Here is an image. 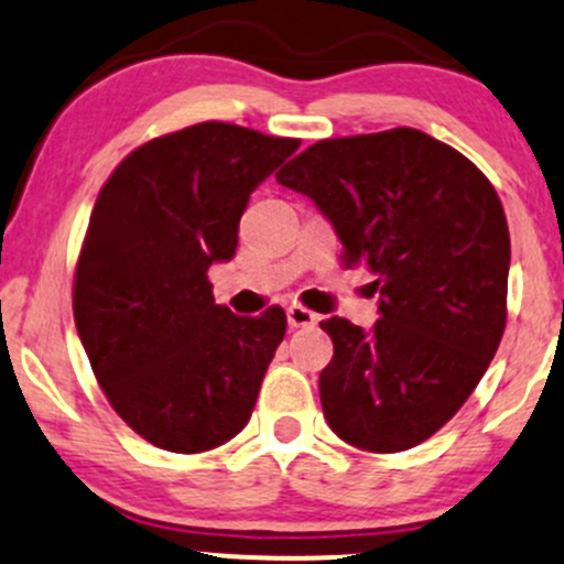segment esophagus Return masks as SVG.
I'll use <instances>...</instances> for the list:
<instances>
[{
    "instance_id": "esophagus-1",
    "label": "esophagus",
    "mask_w": 564,
    "mask_h": 564,
    "mask_svg": "<svg viewBox=\"0 0 564 564\" xmlns=\"http://www.w3.org/2000/svg\"><path fill=\"white\" fill-rule=\"evenodd\" d=\"M286 318H289V326H292V329H305V326L318 324V315H315L313 311H307V307H302V305L289 307Z\"/></svg>"
}]
</instances>
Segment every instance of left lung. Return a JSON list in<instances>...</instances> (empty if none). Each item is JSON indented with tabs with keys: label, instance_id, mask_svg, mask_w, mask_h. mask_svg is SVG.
Wrapping results in <instances>:
<instances>
[{
	"label": "left lung",
	"instance_id": "obj_1",
	"mask_svg": "<svg viewBox=\"0 0 564 564\" xmlns=\"http://www.w3.org/2000/svg\"><path fill=\"white\" fill-rule=\"evenodd\" d=\"M375 272L369 332L321 321L334 356L321 406L343 442L401 453L466 404L506 329L511 240L503 206L468 158L414 128L324 139L278 171Z\"/></svg>",
	"mask_w": 564,
	"mask_h": 564
}]
</instances>
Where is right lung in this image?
Segmentation results:
<instances>
[{
	"label": "right lung",
	"mask_w": 564,
	"mask_h": 564,
	"mask_svg": "<svg viewBox=\"0 0 564 564\" xmlns=\"http://www.w3.org/2000/svg\"><path fill=\"white\" fill-rule=\"evenodd\" d=\"M300 147L197 122L133 150L98 192L74 272V324L109 404L141 438L182 455L249 423L286 313L216 305L251 192Z\"/></svg>",
	"instance_id": "1"
}]
</instances>
